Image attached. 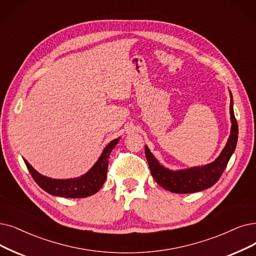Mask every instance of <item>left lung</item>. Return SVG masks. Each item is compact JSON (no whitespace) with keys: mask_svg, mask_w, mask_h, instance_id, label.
I'll use <instances>...</instances> for the list:
<instances>
[{"mask_svg":"<svg viewBox=\"0 0 256 256\" xmlns=\"http://www.w3.org/2000/svg\"><path fill=\"white\" fill-rule=\"evenodd\" d=\"M230 114L232 126L227 145L224 146L220 156L213 162H210L209 165L187 170L170 171L160 166L156 158L152 156V153L145 146V154L151 174L158 185L173 193H193L212 187L220 180L224 170L226 169L238 142V126L233 112L232 96L230 103Z\"/></svg>","mask_w":256,"mask_h":256,"instance_id":"obj_1","label":"left lung"}]
</instances>
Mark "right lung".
<instances>
[{"instance_id": "1", "label": "right lung", "mask_w": 256, "mask_h": 256, "mask_svg": "<svg viewBox=\"0 0 256 256\" xmlns=\"http://www.w3.org/2000/svg\"><path fill=\"white\" fill-rule=\"evenodd\" d=\"M118 142V138L112 140L110 144L104 149L102 156L94 164V166L83 176L71 180H52L40 176L29 164L25 160L27 169L38 185L48 192L51 196L80 198H87L96 193L100 187L104 185L107 178L108 169V158Z\"/></svg>"}]
</instances>
